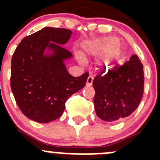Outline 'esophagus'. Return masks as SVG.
<instances>
[{"label": "esophagus", "mask_w": 160, "mask_h": 160, "mask_svg": "<svg viewBox=\"0 0 160 160\" xmlns=\"http://www.w3.org/2000/svg\"><path fill=\"white\" fill-rule=\"evenodd\" d=\"M93 76H89L88 78V80H87V85H88V86H90V85H92V83H93Z\"/></svg>", "instance_id": "34e87169"}]
</instances>
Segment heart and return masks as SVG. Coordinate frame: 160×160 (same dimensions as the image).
<instances>
[{
    "mask_svg": "<svg viewBox=\"0 0 160 160\" xmlns=\"http://www.w3.org/2000/svg\"><path fill=\"white\" fill-rule=\"evenodd\" d=\"M83 49L87 54L92 56H98L105 52L101 59V63L107 67L118 60L122 52L121 43L114 37H104L90 40L83 44ZM80 60L83 62V59L80 57Z\"/></svg>",
    "mask_w": 160,
    "mask_h": 160,
    "instance_id": "b5f03b06",
    "label": "heart"
}]
</instances>
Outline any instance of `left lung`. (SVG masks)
Masks as SVG:
<instances>
[{
    "label": "left lung",
    "instance_id": "obj_1",
    "mask_svg": "<svg viewBox=\"0 0 160 160\" xmlns=\"http://www.w3.org/2000/svg\"><path fill=\"white\" fill-rule=\"evenodd\" d=\"M96 114L101 120L114 122L129 116L139 105L144 90L143 65L133 55L123 65L106 71L93 80Z\"/></svg>",
    "mask_w": 160,
    "mask_h": 160
}]
</instances>
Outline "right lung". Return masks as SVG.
Listing matches in <instances>:
<instances>
[{
    "label": "right lung",
    "instance_id": "right-lung-1",
    "mask_svg": "<svg viewBox=\"0 0 160 160\" xmlns=\"http://www.w3.org/2000/svg\"><path fill=\"white\" fill-rule=\"evenodd\" d=\"M72 32L46 27L26 36L11 59V88L22 112L31 120L48 123L60 117L66 101L86 84L89 73L74 77L64 60L72 53L64 49ZM47 48L52 54H44Z\"/></svg>",
    "mask_w": 160,
    "mask_h": 160
}]
</instances>
